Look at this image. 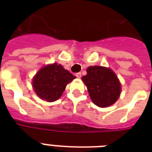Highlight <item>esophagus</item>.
Returning <instances> with one entry per match:
<instances>
[{
	"instance_id": "obj_1",
	"label": "esophagus",
	"mask_w": 152,
	"mask_h": 152,
	"mask_svg": "<svg viewBox=\"0 0 152 152\" xmlns=\"http://www.w3.org/2000/svg\"><path fill=\"white\" fill-rule=\"evenodd\" d=\"M76 76L77 77V78H81V73L80 72H78V73H76Z\"/></svg>"
}]
</instances>
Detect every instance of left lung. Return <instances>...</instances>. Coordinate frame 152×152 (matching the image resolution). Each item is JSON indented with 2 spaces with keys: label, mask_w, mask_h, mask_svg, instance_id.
<instances>
[{
  "label": "left lung",
  "mask_w": 152,
  "mask_h": 152,
  "mask_svg": "<svg viewBox=\"0 0 152 152\" xmlns=\"http://www.w3.org/2000/svg\"><path fill=\"white\" fill-rule=\"evenodd\" d=\"M92 102L99 107H107L118 99L121 83L114 72L102 66H90L82 76Z\"/></svg>",
  "instance_id": "left-lung-1"
}]
</instances>
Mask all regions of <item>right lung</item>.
Here are the masks:
<instances>
[{"instance_id":"add662e5","label":"right lung","mask_w":152,"mask_h":152,"mask_svg":"<svg viewBox=\"0 0 152 152\" xmlns=\"http://www.w3.org/2000/svg\"><path fill=\"white\" fill-rule=\"evenodd\" d=\"M76 78L62 65L53 63L42 68L32 80L34 92L40 99L47 102L57 100L67 84Z\"/></svg>"}]
</instances>
